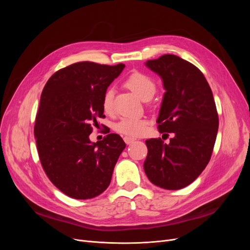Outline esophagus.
Wrapping results in <instances>:
<instances>
[{
	"label": "esophagus",
	"mask_w": 250,
	"mask_h": 250,
	"mask_svg": "<svg viewBox=\"0 0 250 250\" xmlns=\"http://www.w3.org/2000/svg\"><path fill=\"white\" fill-rule=\"evenodd\" d=\"M124 141L125 142V144L126 145H130V144H133L135 141H136V139H134V138H130V137H125L124 138Z\"/></svg>",
	"instance_id": "1"
}]
</instances>
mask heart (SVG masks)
Masks as SVG:
<instances>
[{"label": "heart", "mask_w": 250, "mask_h": 250, "mask_svg": "<svg viewBox=\"0 0 250 250\" xmlns=\"http://www.w3.org/2000/svg\"><path fill=\"white\" fill-rule=\"evenodd\" d=\"M125 85L132 90L141 99L146 100L152 98L156 91V84L153 79L142 72H133L126 77ZM112 89H107L104 92L102 98V108L105 112H111L113 109ZM147 129V121L141 117H124L114 125V130L126 137H139L145 134Z\"/></svg>", "instance_id": "obj_1"}]
</instances>
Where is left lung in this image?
I'll list each match as a JSON object with an SVG mask.
<instances>
[{
  "mask_svg": "<svg viewBox=\"0 0 250 250\" xmlns=\"http://www.w3.org/2000/svg\"><path fill=\"white\" fill-rule=\"evenodd\" d=\"M146 65L161 77L166 91L158 129L174 137L169 144L160 138L146 141L144 170L153 185L180 189L198 178L211 159L219 127L215 100L204 74L189 62L164 55Z\"/></svg>",
  "mask_w": 250,
  "mask_h": 250,
  "instance_id": "1",
  "label": "left lung"
}]
</instances>
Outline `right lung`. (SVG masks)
Masks as SVG:
<instances>
[{
	"instance_id": "obj_1",
	"label": "right lung",
	"mask_w": 250,
	"mask_h": 250,
	"mask_svg": "<svg viewBox=\"0 0 250 250\" xmlns=\"http://www.w3.org/2000/svg\"><path fill=\"white\" fill-rule=\"evenodd\" d=\"M116 65L80 62L59 70L46 82L35 118L34 137L42 168L64 194L88 200L109 186L125 143L117 134L89 139L97 118L104 117V92L120 76Z\"/></svg>"
}]
</instances>
